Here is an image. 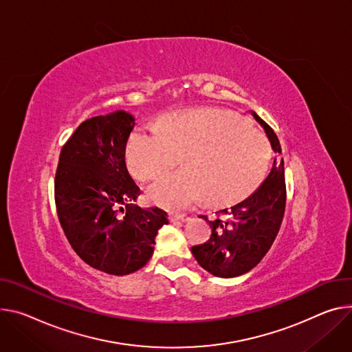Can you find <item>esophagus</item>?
Returning a JSON list of instances; mask_svg holds the SVG:
<instances>
[{
  "label": "esophagus",
  "instance_id": "1",
  "mask_svg": "<svg viewBox=\"0 0 352 352\" xmlns=\"http://www.w3.org/2000/svg\"><path fill=\"white\" fill-rule=\"evenodd\" d=\"M170 220L171 221H188L189 220V216L186 213H175V212H171L170 213Z\"/></svg>",
  "mask_w": 352,
  "mask_h": 352
}]
</instances>
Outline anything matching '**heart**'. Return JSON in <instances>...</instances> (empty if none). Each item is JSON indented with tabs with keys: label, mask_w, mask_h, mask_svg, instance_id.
Here are the masks:
<instances>
[{
	"label": "heart",
	"mask_w": 352,
	"mask_h": 352,
	"mask_svg": "<svg viewBox=\"0 0 352 352\" xmlns=\"http://www.w3.org/2000/svg\"><path fill=\"white\" fill-rule=\"evenodd\" d=\"M184 153L186 167L150 186L151 199L182 209L204 195L212 204L241 199L265 177L271 147L243 116L219 108L179 113L162 126L136 129L126 144V164L140 181L173 167Z\"/></svg>",
	"instance_id": "heart-1"
}]
</instances>
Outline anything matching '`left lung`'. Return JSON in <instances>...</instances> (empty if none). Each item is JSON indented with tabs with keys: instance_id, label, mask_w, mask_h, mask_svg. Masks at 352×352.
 <instances>
[{
	"instance_id": "left-lung-1",
	"label": "left lung",
	"mask_w": 352,
	"mask_h": 352,
	"mask_svg": "<svg viewBox=\"0 0 352 352\" xmlns=\"http://www.w3.org/2000/svg\"><path fill=\"white\" fill-rule=\"evenodd\" d=\"M278 154L257 190L240 204L216 212L205 220L212 229L210 239L190 248L198 264L219 278L240 276L257 265L271 248L285 213L286 186L283 158L278 136L257 113L251 111Z\"/></svg>"
}]
</instances>
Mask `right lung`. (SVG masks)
<instances>
[{
    "label": "right lung",
    "instance_id": "obj_1",
    "mask_svg": "<svg viewBox=\"0 0 352 352\" xmlns=\"http://www.w3.org/2000/svg\"><path fill=\"white\" fill-rule=\"evenodd\" d=\"M135 116L124 111L82 122L63 146L54 178L60 225L78 257L95 270L127 275L151 258L168 225L158 208H140V188L127 173L126 142Z\"/></svg>",
    "mask_w": 352,
    "mask_h": 352
}]
</instances>
